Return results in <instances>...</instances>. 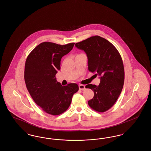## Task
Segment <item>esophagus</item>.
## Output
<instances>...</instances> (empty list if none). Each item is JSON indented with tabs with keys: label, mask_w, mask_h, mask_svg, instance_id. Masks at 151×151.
I'll return each mask as SVG.
<instances>
[{
	"label": "esophagus",
	"mask_w": 151,
	"mask_h": 151,
	"mask_svg": "<svg viewBox=\"0 0 151 151\" xmlns=\"http://www.w3.org/2000/svg\"><path fill=\"white\" fill-rule=\"evenodd\" d=\"M79 89L81 90V91H83L86 89V87L84 85H83V84H80L79 86Z\"/></svg>",
	"instance_id": "1"
}]
</instances>
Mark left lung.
I'll use <instances>...</instances> for the list:
<instances>
[{"label":"left lung","mask_w":151,"mask_h":151,"mask_svg":"<svg viewBox=\"0 0 151 151\" xmlns=\"http://www.w3.org/2000/svg\"><path fill=\"white\" fill-rule=\"evenodd\" d=\"M75 46L86 53L88 70L100 78L98 86H86L94 94L88 104L94 110L105 112L114 105L122 92L124 71L121 56L112 43L100 36L91 37Z\"/></svg>","instance_id":"obj_1"}]
</instances>
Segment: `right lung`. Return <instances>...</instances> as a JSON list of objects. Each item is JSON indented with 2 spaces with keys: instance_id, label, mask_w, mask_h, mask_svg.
<instances>
[{
  "instance_id": "obj_1",
  "label": "right lung",
  "mask_w": 151,
  "mask_h": 151,
  "mask_svg": "<svg viewBox=\"0 0 151 151\" xmlns=\"http://www.w3.org/2000/svg\"><path fill=\"white\" fill-rule=\"evenodd\" d=\"M74 44L44 42L30 52L25 62L24 79L27 89L36 104L51 115L65 111L73 94L79 90L77 84L62 86L55 78L62 58L70 52Z\"/></svg>"
}]
</instances>
